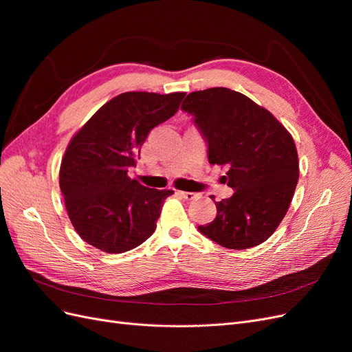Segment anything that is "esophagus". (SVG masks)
Segmentation results:
<instances>
[{
  "label": "esophagus",
  "mask_w": 352,
  "mask_h": 352,
  "mask_svg": "<svg viewBox=\"0 0 352 352\" xmlns=\"http://www.w3.org/2000/svg\"><path fill=\"white\" fill-rule=\"evenodd\" d=\"M180 197L182 198H185L186 201H190V199H194V198H197V194L195 192H184V190H180V192H177Z\"/></svg>",
  "instance_id": "esophagus-1"
}]
</instances>
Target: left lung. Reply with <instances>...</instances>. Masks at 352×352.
<instances>
[{
  "instance_id": "obj_1",
  "label": "left lung",
  "mask_w": 352,
  "mask_h": 352,
  "mask_svg": "<svg viewBox=\"0 0 352 352\" xmlns=\"http://www.w3.org/2000/svg\"><path fill=\"white\" fill-rule=\"evenodd\" d=\"M182 109L206 138L208 163L228 166L223 177L235 190L216 202V219L199 232L225 248L257 247L278 229L295 192L300 163L292 135L267 109L228 88L190 92Z\"/></svg>"
}]
</instances>
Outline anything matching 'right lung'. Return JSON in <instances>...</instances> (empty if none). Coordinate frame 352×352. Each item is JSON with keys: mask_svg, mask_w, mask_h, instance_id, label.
I'll return each mask as SVG.
<instances>
[{"mask_svg": "<svg viewBox=\"0 0 352 352\" xmlns=\"http://www.w3.org/2000/svg\"><path fill=\"white\" fill-rule=\"evenodd\" d=\"M185 92H124L73 135L60 166V189L78 235L92 247L122 254L150 238L170 189L127 176L148 133L175 116Z\"/></svg>", "mask_w": 352, "mask_h": 352, "instance_id": "right-lung-1", "label": "right lung"}]
</instances>
